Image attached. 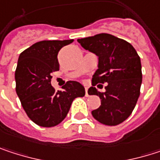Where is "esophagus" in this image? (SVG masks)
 Here are the masks:
<instances>
[{
  "mask_svg": "<svg viewBox=\"0 0 160 160\" xmlns=\"http://www.w3.org/2000/svg\"><path fill=\"white\" fill-rule=\"evenodd\" d=\"M85 94H86V96H89V93H88V87L87 86H85Z\"/></svg>",
  "mask_w": 160,
  "mask_h": 160,
  "instance_id": "esophagus-1",
  "label": "esophagus"
}]
</instances>
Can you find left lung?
Instances as JSON below:
<instances>
[{"label":"left lung","instance_id":"8db88e82","mask_svg":"<svg viewBox=\"0 0 160 160\" xmlns=\"http://www.w3.org/2000/svg\"><path fill=\"white\" fill-rule=\"evenodd\" d=\"M78 42L98 56V69L88 93L98 95L101 106L92 111V117L108 126L122 123L133 111L140 95V56L131 43L107 33L79 39ZM105 82H108L106 92H98L94 86Z\"/></svg>","mask_w":160,"mask_h":160}]
</instances>
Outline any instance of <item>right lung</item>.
<instances>
[{
  "label": "right lung",
  "mask_w": 160,
  "mask_h": 160,
  "mask_svg": "<svg viewBox=\"0 0 160 160\" xmlns=\"http://www.w3.org/2000/svg\"><path fill=\"white\" fill-rule=\"evenodd\" d=\"M73 40L42 41L23 51L16 69V91L28 117L42 127H53L64 120L73 100L85 95L84 87L69 80L55 91L52 73L59 70L57 54Z\"/></svg>",
  "instance_id": "1"
}]
</instances>
